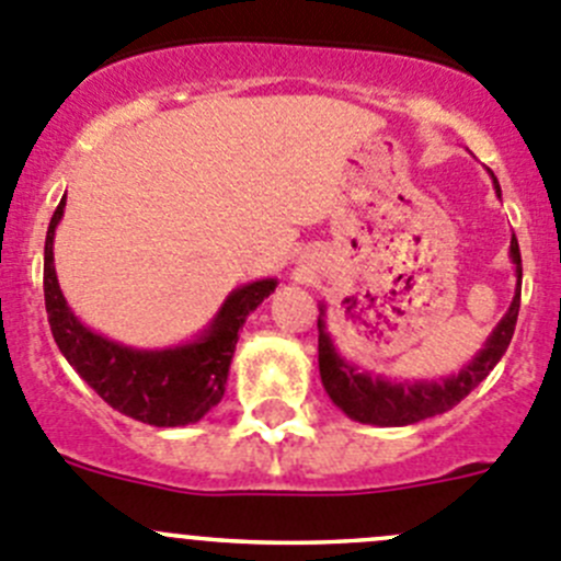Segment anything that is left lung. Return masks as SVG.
Listing matches in <instances>:
<instances>
[{
	"label": "left lung",
	"mask_w": 561,
	"mask_h": 561,
	"mask_svg": "<svg viewBox=\"0 0 561 561\" xmlns=\"http://www.w3.org/2000/svg\"><path fill=\"white\" fill-rule=\"evenodd\" d=\"M495 193L501 196L499 182H495ZM510 256L517 274V293L512 298L510 312L501 318L493 334L486 337L484 348L459 374L446 376V379L439 381H390L385 376H370L359 370L357 365L345 363L334 352L332 337H329L327 323H323L321 307V318H318V368H321V381L327 387L329 399L348 417L359 423H374V426H410V423L426 421V417L454 410L499 365V359L510 348L512 334H515L523 279L520 245H517L515 234H512Z\"/></svg>",
	"instance_id": "8db88e82"
}]
</instances>
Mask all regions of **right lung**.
Instances as JSON below:
<instances>
[{
  "mask_svg": "<svg viewBox=\"0 0 561 561\" xmlns=\"http://www.w3.org/2000/svg\"><path fill=\"white\" fill-rule=\"evenodd\" d=\"M66 198L57 204L44 245V298L51 337L68 365L107 401L149 426H187L224 399L229 365L245 316L276 290V279L249 282L227 296L218 316L193 343L144 352L91 332L62 298L55 274V229Z\"/></svg>",
  "mask_w": 561,
  "mask_h": 561,
  "instance_id": "right-lung-1",
  "label": "right lung"
}]
</instances>
